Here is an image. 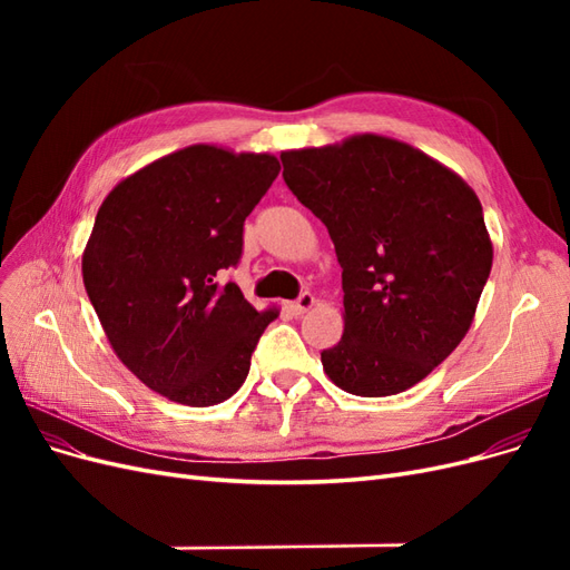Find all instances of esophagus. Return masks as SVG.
<instances>
[{
  "mask_svg": "<svg viewBox=\"0 0 570 570\" xmlns=\"http://www.w3.org/2000/svg\"><path fill=\"white\" fill-rule=\"evenodd\" d=\"M316 304V297L312 295V292H302V295L297 297V302H287V308L295 316H302V314H306L308 308H312Z\"/></svg>",
  "mask_w": 570,
  "mask_h": 570,
  "instance_id": "esophagus-1",
  "label": "esophagus"
}]
</instances>
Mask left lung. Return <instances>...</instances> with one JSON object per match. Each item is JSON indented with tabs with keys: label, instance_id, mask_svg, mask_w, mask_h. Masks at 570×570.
Returning <instances> with one entry per match:
<instances>
[{
	"label": "left lung",
	"instance_id": "8db88e82",
	"mask_svg": "<svg viewBox=\"0 0 570 570\" xmlns=\"http://www.w3.org/2000/svg\"><path fill=\"white\" fill-rule=\"evenodd\" d=\"M342 268L344 333L325 375L356 396L400 394L469 333L492 268L478 195L452 168L383 135L281 154Z\"/></svg>",
	"mask_w": 570,
	"mask_h": 570
}]
</instances>
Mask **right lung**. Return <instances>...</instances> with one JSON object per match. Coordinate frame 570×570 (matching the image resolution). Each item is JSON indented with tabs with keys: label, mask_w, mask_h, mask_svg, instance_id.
I'll return each mask as SVG.
<instances>
[{
	"label": "right lung",
	"mask_w": 570,
	"mask_h": 570,
	"mask_svg": "<svg viewBox=\"0 0 570 570\" xmlns=\"http://www.w3.org/2000/svg\"><path fill=\"white\" fill-rule=\"evenodd\" d=\"M281 174L273 154L189 145L120 180L82 252V283L124 366L170 402H226L278 308H256L220 271Z\"/></svg>",
	"instance_id": "1"
}]
</instances>
